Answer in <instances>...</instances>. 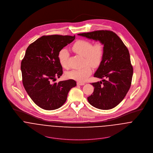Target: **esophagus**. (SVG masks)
Wrapping results in <instances>:
<instances>
[{
  "label": "esophagus",
  "instance_id": "obj_1",
  "mask_svg": "<svg viewBox=\"0 0 153 153\" xmlns=\"http://www.w3.org/2000/svg\"><path fill=\"white\" fill-rule=\"evenodd\" d=\"M77 85H85V83L81 82H77Z\"/></svg>",
  "mask_w": 153,
  "mask_h": 153
}]
</instances>
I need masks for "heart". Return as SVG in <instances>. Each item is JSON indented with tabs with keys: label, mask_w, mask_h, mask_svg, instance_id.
Wrapping results in <instances>:
<instances>
[{
	"label": "heart",
	"mask_w": 153,
	"mask_h": 153,
	"mask_svg": "<svg viewBox=\"0 0 153 153\" xmlns=\"http://www.w3.org/2000/svg\"><path fill=\"white\" fill-rule=\"evenodd\" d=\"M72 49L76 53L84 57L85 64H89L93 67L100 65L103 58L104 46L100 42L92 45L89 41L81 39L74 44ZM68 57L69 53L65 49L59 52L58 58L59 64L64 68H68ZM91 72L92 69L90 66L87 65L82 68L72 70L67 74V76L71 79L81 82L87 79Z\"/></svg>",
	"instance_id": "heart-1"
}]
</instances>
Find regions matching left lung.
<instances>
[{
	"mask_svg": "<svg viewBox=\"0 0 153 153\" xmlns=\"http://www.w3.org/2000/svg\"><path fill=\"white\" fill-rule=\"evenodd\" d=\"M78 35L104 45L103 58L94 74V77L103 79L91 84L94 90L87 99L97 108L112 109L123 100L131 87L133 68L129 51L119 36L111 30Z\"/></svg>",
	"mask_w": 153,
	"mask_h": 153,
	"instance_id": "obj_1",
	"label": "left lung"
}]
</instances>
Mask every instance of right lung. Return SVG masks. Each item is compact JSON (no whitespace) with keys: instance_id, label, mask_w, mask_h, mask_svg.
<instances>
[{"instance_id":"add662e5","label":"right lung","mask_w":153,"mask_h":153,"mask_svg":"<svg viewBox=\"0 0 153 153\" xmlns=\"http://www.w3.org/2000/svg\"><path fill=\"white\" fill-rule=\"evenodd\" d=\"M75 38V35H44L30 44L26 51L21 67L23 85L32 100L42 109L60 108L70 89L76 85L73 79L51 82L63 73L58 58L59 52Z\"/></svg>"}]
</instances>
